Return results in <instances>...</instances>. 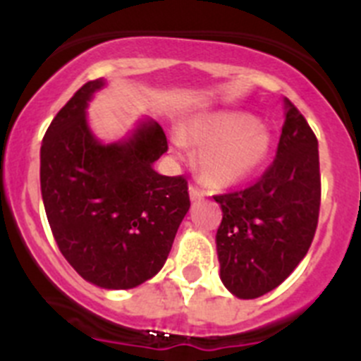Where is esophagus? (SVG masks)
Returning <instances> with one entry per match:
<instances>
[{
    "label": "esophagus",
    "instance_id": "1",
    "mask_svg": "<svg viewBox=\"0 0 361 361\" xmlns=\"http://www.w3.org/2000/svg\"><path fill=\"white\" fill-rule=\"evenodd\" d=\"M190 199L193 200V202L204 199V191L199 190V188H195V186H190Z\"/></svg>",
    "mask_w": 361,
    "mask_h": 361
}]
</instances>
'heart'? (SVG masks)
I'll list each match as a JSON object with an SVG mask.
<instances>
[{
  "instance_id": "obj_1",
  "label": "heart",
  "mask_w": 361,
  "mask_h": 361,
  "mask_svg": "<svg viewBox=\"0 0 361 361\" xmlns=\"http://www.w3.org/2000/svg\"><path fill=\"white\" fill-rule=\"evenodd\" d=\"M184 141L200 148L197 168L213 186H235L253 177L271 153L269 130L253 116L237 110L202 114L186 124L183 135H175V146Z\"/></svg>"
}]
</instances>
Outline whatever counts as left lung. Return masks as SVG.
<instances>
[{
	"label": "left lung",
	"instance_id": "left-lung-1",
	"mask_svg": "<svg viewBox=\"0 0 361 361\" xmlns=\"http://www.w3.org/2000/svg\"><path fill=\"white\" fill-rule=\"evenodd\" d=\"M275 162L253 186L216 195L220 280L251 300L279 288L305 257L320 212L318 141L304 116L283 99Z\"/></svg>",
	"mask_w": 361,
	"mask_h": 361
}]
</instances>
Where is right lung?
<instances>
[{
  "mask_svg": "<svg viewBox=\"0 0 361 361\" xmlns=\"http://www.w3.org/2000/svg\"><path fill=\"white\" fill-rule=\"evenodd\" d=\"M104 79L82 85L57 111L41 145V195L63 257L86 282L132 289L155 276L190 209L188 183L153 164L164 130L141 119L126 139L99 141L86 110Z\"/></svg>",
  "mask_w": 361,
  "mask_h": 361,
  "instance_id": "right-lung-1",
  "label": "right lung"
}]
</instances>
